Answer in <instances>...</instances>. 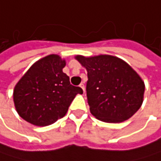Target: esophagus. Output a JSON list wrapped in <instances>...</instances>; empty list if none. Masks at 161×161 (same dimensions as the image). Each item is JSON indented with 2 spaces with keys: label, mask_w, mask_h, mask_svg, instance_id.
<instances>
[{
  "label": "esophagus",
  "mask_w": 161,
  "mask_h": 161,
  "mask_svg": "<svg viewBox=\"0 0 161 161\" xmlns=\"http://www.w3.org/2000/svg\"><path fill=\"white\" fill-rule=\"evenodd\" d=\"M80 87H81V88H82V90H83V92H85V85H84L83 83H81V84H80Z\"/></svg>",
  "instance_id": "obj_1"
}]
</instances>
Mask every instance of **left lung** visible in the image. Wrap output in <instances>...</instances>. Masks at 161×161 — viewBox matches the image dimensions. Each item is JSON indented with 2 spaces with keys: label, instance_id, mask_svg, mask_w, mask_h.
Wrapping results in <instances>:
<instances>
[{
  "label": "left lung",
  "instance_id": "8db88e82",
  "mask_svg": "<svg viewBox=\"0 0 161 161\" xmlns=\"http://www.w3.org/2000/svg\"><path fill=\"white\" fill-rule=\"evenodd\" d=\"M76 59L88 71L86 91L93 116L104 122L118 123L138 111L145 86L127 63L111 55H78Z\"/></svg>",
  "mask_w": 161,
  "mask_h": 161
}]
</instances>
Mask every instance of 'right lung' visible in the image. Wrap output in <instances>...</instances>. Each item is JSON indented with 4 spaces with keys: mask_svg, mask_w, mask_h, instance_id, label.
<instances>
[{
    "mask_svg": "<svg viewBox=\"0 0 161 161\" xmlns=\"http://www.w3.org/2000/svg\"><path fill=\"white\" fill-rule=\"evenodd\" d=\"M66 62L51 54L37 61L21 78L13 92L22 118L36 126H47L65 116L80 87L72 86L63 72Z\"/></svg>",
    "mask_w": 161,
    "mask_h": 161,
    "instance_id": "right-lung-1",
    "label": "right lung"
}]
</instances>
